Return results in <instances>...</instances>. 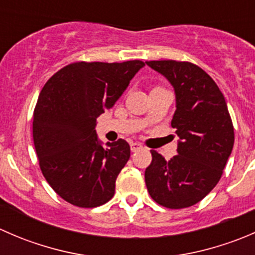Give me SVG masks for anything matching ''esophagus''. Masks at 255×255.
<instances>
[{"instance_id": "1", "label": "esophagus", "mask_w": 255, "mask_h": 255, "mask_svg": "<svg viewBox=\"0 0 255 255\" xmlns=\"http://www.w3.org/2000/svg\"><path fill=\"white\" fill-rule=\"evenodd\" d=\"M143 145L140 143L138 142H134V143H130V150L132 151H137L139 150V149H142Z\"/></svg>"}]
</instances>
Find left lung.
I'll list each match as a JSON object with an SVG mask.
<instances>
[{
	"label": "left lung",
	"instance_id": "1",
	"mask_svg": "<svg viewBox=\"0 0 255 255\" xmlns=\"http://www.w3.org/2000/svg\"><path fill=\"white\" fill-rule=\"evenodd\" d=\"M146 65L174 86L177 154L165 160L150 150L145 169L149 195L164 207L185 208L201 201L217 185L235 143V129L225 96L212 78L189 61L153 60Z\"/></svg>",
	"mask_w": 255,
	"mask_h": 255
}]
</instances>
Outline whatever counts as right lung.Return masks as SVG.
Returning <instances> with one entry per match:
<instances>
[{
  "mask_svg": "<svg viewBox=\"0 0 255 255\" xmlns=\"http://www.w3.org/2000/svg\"><path fill=\"white\" fill-rule=\"evenodd\" d=\"M143 66L140 60L79 61L54 74L40 91L33 113L35 151L48 184L69 204L92 208L115 195L129 144L118 139L102 146L95 126Z\"/></svg>",
  "mask_w": 255,
  "mask_h": 255,
  "instance_id": "right-lung-1",
  "label": "right lung"
}]
</instances>
